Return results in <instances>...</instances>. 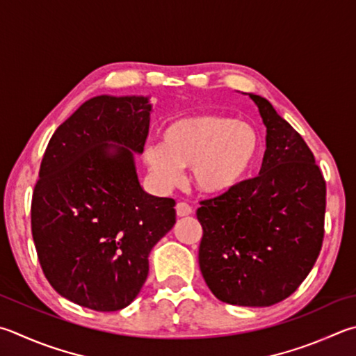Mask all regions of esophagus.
I'll use <instances>...</instances> for the list:
<instances>
[{
    "instance_id": "obj_1",
    "label": "esophagus",
    "mask_w": 356,
    "mask_h": 356,
    "mask_svg": "<svg viewBox=\"0 0 356 356\" xmlns=\"http://www.w3.org/2000/svg\"><path fill=\"white\" fill-rule=\"evenodd\" d=\"M176 213H177L179 218H185V216H190V215H191L193 209H191V207H190L188 204L179 202V204L176 205Z\"/></svg>"
}]
</instances>
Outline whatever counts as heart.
<instances>
[{
  "label": "heart",
  "instance_id": "obj_1",
  "mask_svg": "<svg viewBox=\"0 0 356 356\" xmlns=\"http://www.w3.org/2000/svg\"><path fill=\"white\" fill-rule=\"evenodd\" d=\"M260 154L261 135L254 124L230 115L197 113L166 122L161 145H146L143 160L161 186L176 185L180 170L190 168L199 193L222 196L250 176Z\"/></svg>",
  "mask_w": 356,
  "mask_h": 356
}]
</instances>
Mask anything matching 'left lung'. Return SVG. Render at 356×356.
Instances as JSON below:
<instances>
[{
  "mask_svg": "<svg viewBox=\"0 0 356 356\" xmlns=\"http://www.w3.org/2000/svg\"><path fill=\"white\" fill-rule=\"evenodd\" d=\"M248 95L266 126L260 176L200 202L199 266L221 302L269 307L293 294L318 260L327 191L300 134L268 99Z\"/></svg>",
  "mask_w": 356,
  "mask_h": 356,
  "instance_id": "left-lung-1",
  "label": "left lung"
}]
</instances>
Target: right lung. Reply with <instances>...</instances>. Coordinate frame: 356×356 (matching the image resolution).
Masks as SVG:
<instances>
[{
  "mask_svg": "<svg viewBox=\"0 0 356 356\" xmlns=\"http://www.w3.org/2000/svg\"><path fill=\"white\" fill-rule=\"evenodd\" d=\"M151 112L149 96H95L42 159L31 205L38 261L57 293L95 312L138 296L152 248L176 224L174 199L146 193L135 165Z\"/></svg>",
  "mask_w": 356,
  "mask_h": 356,
  "instance_id": "add662e5",
  "label": "right lung"
}]
</instances>
